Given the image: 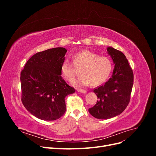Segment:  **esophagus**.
<instances>
[{
	"instance_id": "esophagus-1",
	"label": "esophagus",
	"mask_w": 156,
	"mask_h": 156,
	"mask_svg": "<svg viewBox=\"0 0 156 156\" xmlns=\"http://www.w3.org/2000/svg\"><path fill=\"white\" fill-rule=\"evenodd\" d=\"M77 92H80V93H83V94H85L87 93V90H83V89H77Z\"/></svg>"
}]
</instances>
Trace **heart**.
<instances>
[{"label": "heart", "instance_id": "b5f03b06", "mask_svg": "<svg viewBox=\"0 0 156 156\" xmlns=\"http://www.w3.org/2000/svg\"><path fill=\"white\" fill-rule=\"evenodd\" d=\"M73 64L65 59L61 66L62 77L72 81L77 74V68H81V74L72 84L75 87H86L90 84L97 86L105 82L111 75L113 64L112 60L105 56L84 49L73 55Z\"/></svg>", "mask_w": 156, "mask_h": 156}]
</instances>
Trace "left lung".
I'll return each instance as SVG.
<instances>
[{
	"label": "left lung",
	"mask_w": 156,
	"mask_h": 156,
	"mask_svg": "<svg viewBox=\"0 0 156 156\" xmlns=\"http://www.w3.org/2000/svg\"><path fill=\"white\" fill-rule=\"evenodd\" d=\"M115 64L111 77L102 86L94 88L98 100L88 111L98 119H108L123 112L128 105L133 84V72L126 56L111 47L107 48Z\"/></svg>",
	"instance_id": "8db88e82"
}]
</instances>
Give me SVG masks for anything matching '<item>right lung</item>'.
<instances>
[{"mask_svg":"<svg viewBox=\"0 0 156 156\" xmlns=\"http://www.w3.org/2000/svg\"><path fill=\"white\" fill-rule=\"evenodd\" d=\"M66 52L63 48L38 52L21 71L22 103L37 119L48 121L60 119L66 111L65 98L75 91L61 76Z\"/></svg>","mask_w":156,"mask_h":156,"instance_id":"add662e5","label":"right lung"}]
</instances>
